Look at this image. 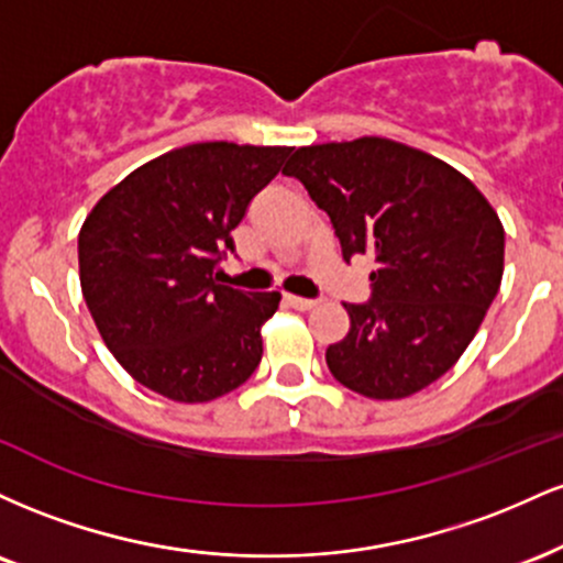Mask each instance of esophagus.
Returning <instances> with one entry per match:
<instances>
[{
    "label": "esophagus",
    "mask_w": 563,
    "mask_h": 563,
    "mask_svg": "<svg viewBox=\"0 0 563 563\" xmlns=\"http://www.w3.org/2000/svg\"><path fill=\"white\" fill-rule=\"evenodd\" d=\"M286 301H288L294 309H301V312H307V309H314V307H318V303H320L318 299H303V296H294V294H288Z\"/></svg>",
    "instance_id": "obj_1"
}]
</instances>
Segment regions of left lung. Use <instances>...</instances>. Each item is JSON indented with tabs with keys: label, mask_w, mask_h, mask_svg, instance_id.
I'll use <instances>...</instances> for the list:
<instances>
[{
	"label": "left lung",
	"mask_w": 563,
	"mask_h": 563,
	"mask_svg": "<svg viewBox=\"0 0 563 563\" xmlns=\"http://www.w3.org/2000/svg\"><path fill=\"white\" fill-rule=\"evenodd\" d=\"M286 177L331 217L341 254H371V299L344 303L352 328L325 352L333 378L402 399L457 363L503 280L506 232L471 179L384 137L299 147Z\"/></svg>",
	"instance_id": "1"
}]
</instances>
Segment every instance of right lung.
<instances>
[{
    "instance_id": "add662e5",
    "label": "right lung",
    "mask_w": 563,
    "mask_h": 563,
    "mask_svg": "<svg viewBox=\"0 0 563 563\" xmlns=\"http://www.w3.org/2000/svg\"><path fill=\"white\" fill-rule=\"evenodd\" d=\"M290 147L198 142L134 169L79 232L81 294L121 367L174 402H209L262 363L280 294L219 286L232 230Z\"/></svg>"
}]
</instances>
